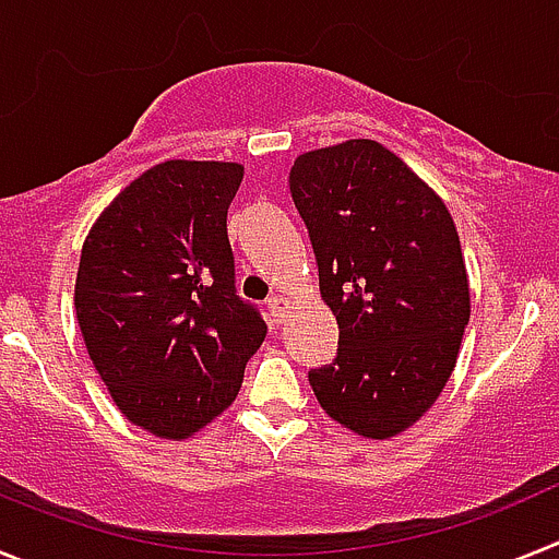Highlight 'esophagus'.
<instances>
[{"mask_svg":"<svg viewBox=\"0 0 559 559\" xmlns=\"http://www.w3.org/2000/svg\"><path fill=\"white\" fill-rule=\"evenodd\" d=\"M285 313H288V299L285 296H271L269 299V316L274 324L285 322Z\"/></svg>","mask_w":559,"mask_h":559,"instance_id":"obj_1","label":"esophagus"}]
</instances>
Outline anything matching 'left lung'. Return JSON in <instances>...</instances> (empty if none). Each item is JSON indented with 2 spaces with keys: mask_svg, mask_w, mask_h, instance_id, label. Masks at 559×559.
Here are the masks:
<instances>
[{
  "mask_svg": "<svg viewBox=\"0 0 559 559\" xmlns=\"http://www.w3.org/2000/svg\"><path fill=\"white\" fill-rule=\"evenodd\" d=\"M290 195L308 226L338 355L310 369L324 412L397 437L445 389L471 322V285L445 201L374 140L302 153Z\"/></svg>",
  "mask_w": 559,
  "mask_h": 559,
  "instance_id": "obj_1",
  "label": "left lung"
}]
</instances>
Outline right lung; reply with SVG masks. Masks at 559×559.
I'll list each match as a JSON object with an SVG mask.
<instances>
[{
    "mask_svg": "<svg viewBox=\"0 0 559 559\" xmlns=\"http://www.w3.org/2000/svg\"><path fill=\"white\" fill-rule=\"evenodd\" d=\"M237 162L151 167L88 229L75 313L117 408L162 439H187L231 406L265 322L235 290L226 212Z\"/></svg>",
    "mask_w": 559,
    "mask_h": 559,
    "instance_id": "obj_1",
    "label": "right lung"
}]
</instances>
